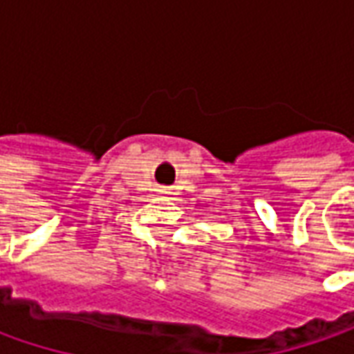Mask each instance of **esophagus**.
<instances>
[{"label": "esophagus", "mask_w": 354, "mask_h": 354, "mask_svg": "<svg viewBox=\"0 0 354 354\" xmlns=\"http://www.w3.org/2000/svg\"><path fill=\"white\" fill-rule=\"evenodd\" d=\"M159 193H161V195H169V189H167V187H161Z\"/></svg>", "instance_id": "obj_1"}]
</instances>
